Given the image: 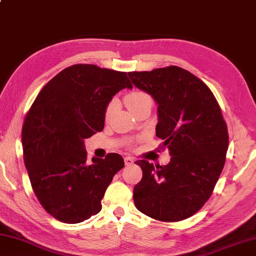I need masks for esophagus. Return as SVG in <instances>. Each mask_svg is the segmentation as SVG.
Returning <instances> with one entry per match:
<instances>
[{
    "instance_id": "obj_1",
    "label": "esophagus",
    "mask_w": 256,
    "mask_h": 256,
    "mask_svg": "<svg viewBox=\"0 0 256 256\" xmlns=\"http://www.w3.org/2000/svg\"><path fill=\"white\" fill-rule=\"evenodd\" d=\"M134 162H135V158H130V156H127V158H124L126 165H132Z\"/></svg>"
}]
</instances>
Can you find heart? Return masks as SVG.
Here are the masks:
<instances>
[{"label": "heart", "instance_id": "b5f03b06", "mask_svg": "<svg viewBox=\"0 0 256 256\" xmlns=\"http://www.w3.org/2000/svg\"><path fill=\"white\" fill-rule=\"evenodd\" d=\"M153 98L150 96V94H148L145 91H132L130 93H128L127 96H124V103L129 110L132 112L136 111L137 109H140L142 106H153ZM114 108V101H111L108 103V106L104 110V116L106 118H109L112 114V110Z\"/></svg>", "mask_w": 256, "mask_h": 256}]
</instances>
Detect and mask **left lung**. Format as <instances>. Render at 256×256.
Segmentation results:
<instances>
[{
	"instance_id": "1",
	"label": "left lung",
	"mask_w": 256,
	"mask_h": 256,
	"mask_svg": "<svg viewBox=\"0 0 256 256\" xmlns=\"http://www.w3.org/2000/svg\"><path fill=\"white\" fill-rule=\"evenodd\" d=\"M128 75L158 104L156 136L171 155L168 165L136 160L142 178L135 206L156 220H183L207 202L225 165L230 138L222 109L212 90L178 66Z\"/></svg>"
}]
</instances>
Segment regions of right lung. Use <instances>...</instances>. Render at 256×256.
I'll use <instances>...</instances> for the list:
<instances>
[{
    "mask_svg": "<svg viewBox=\"0 0 256 256\" xmlns=\"http://www.w3.org/2000/svg\"><path fill=\"white\" fill-rule=\"evenodd\" d=\"M132 84L126 72L76 64L38 93L22 126L24 160L40 204L57 220L78 224L100 212L101 200L122 156L88 162L84 140L104 127L112 96Z\"/></svg>",
    "mask_w": 256,
    "mask_h": 256,
    "instance_id": "1",
    "label": "right lung"
}]
</instances>
